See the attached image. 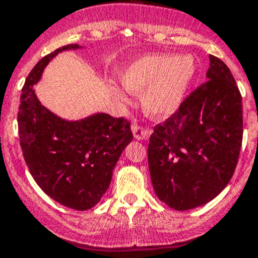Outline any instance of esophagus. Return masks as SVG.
I'll use <instances>...</instances> for the list:
<instances>
[{"instance_id":"1","label":"esophagus","mask_w":258,"mask_h":258,"mask_svg":"<svg viewBox=\"0 0 258 258\" xmlns=\"http://www.w3.org/2000/svg\"><path fill=\"white\" fill-rule=\"evenodd\" d=\"M132 132H133L134 138H136L137 141H143V139H147L152 134V131H149V129H144V127L139 126V125H136V124L132 126Z\"/></svg>"}]
</instances>
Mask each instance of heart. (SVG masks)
<instances>
[{"mask_svg": "<svg viewBox=\"0 0 258 258\" xmlns=\"http://www.w3.org/2000/svg\"><path fill=\"white\" fill-rule=\"evenodd\" d=\"M196 70L192 55L149 54L126 66L120 72V80L129 92H142V107L148 116L162 119L172 115L181 106ZM110 90L120 101L127 100L122 88L112 85Z\"/></svg>", "mask_w": 258, "mask_h": 258, "instance_id": "obj_1", "label": "heart"}]
</instances>
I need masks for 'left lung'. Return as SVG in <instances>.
Masks as SVG:
<instances>
[{"label":"left lung","mask_w":258,"mask_h":258,"mask_svg":"<svg viewBox=\"0 0 258 258\" xmlns=\"http://www.w3.org/2000/svg\"><path fill=\"white\" fill-rule=\"evenodd\" d=\"M209 81L149 138L148 164L157 198L175 210L201 207L234 173L243 137L242 96L229 68L209 55Z\"/></svg>","instance_id":"8db88e82"}]
</instances>
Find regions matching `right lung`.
<instances>
[{"instance_id": "obj_1", "label": "right lung", "mask_w": 258, "mask_h": 258, "mask_svg": "<svg viewBox=\"0 0 258 258\" xmlns=\"http://www.w3.org/2000/svg\"><path fill=\"white\" fill-rule=\"evenodd\" d=\"M81 48L62 46L36 63L21 90L17 122L24 158L39 187L64 207L88 210L105 195L117 159L133 141L131 124L104 112L62 119L41 105L34 90L58 53Z\"/></svg>"}]
</instances>
